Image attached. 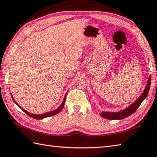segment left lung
<instances>
[{
	"instance_id": "8db88e82",
	"label": "left lung",
	"mask_w": 157,
	"mask_h": 157,
	"mask_svg": "<svg viewBox=\"0 0 157 157\" xmlns=\"http://www.w3.org/2000/svg\"><path fill=\"white\" fill-rule=\"evenodd\" d=\"M151 75L149 77L148 83L146 84V88L144 90V92L142 93V94L140 96V97L138 98L137 101H136L133 104L130 105L129 107L125 109L123 111H121L120 112L117 113H109V112H102L101 113V116L102 117L107 119H111V120H115V119H123L126 117H128L129 115H132L138 108L141 105L142 101L147 97L150 87H151Z\"/></svg>"
}]
</instances>
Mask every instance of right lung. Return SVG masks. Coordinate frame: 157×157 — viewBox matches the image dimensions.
<instances>
[{"label": "right lung", "mask_w": 157, "mask_h": 157, "mask_svg": "<svg viewBox=\"0 0 157 157\" xmlns=\"http://www.w3.org/2000/svg\"><path fill=\"white\" fill-rule=\"evenodd\" d=\"M66 96H67V94H66L65 96V98H64V99H63V102H62V104L61 105V106H60L57 109H56V110H55V111H51V112H49V113H44V114H41V115H35V114H32V113H29V112H28V111H26L25 110L23 109L22 108L20 107V106H19L18 105H17L19 106L20 108H21V109L23 110V111L25 112V113H26V114H27L28 116L34 118V119H43V118L48 117L55 115L57 114V113H59L60 111H61V110H62V109L63 108V106H64V104H65V101H66ZM13 101H14V100H13ZM14 102H15V101H14ZM15 103H16V102H15Z\"/></svg>", "instance_id": "right-lung-1"}]
</instances>
